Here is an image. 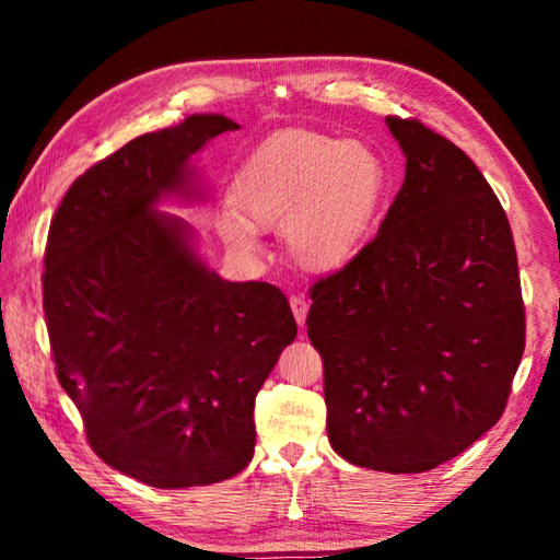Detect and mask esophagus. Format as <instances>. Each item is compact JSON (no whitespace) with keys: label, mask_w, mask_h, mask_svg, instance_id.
<instances>
[{"label":"esophagus","mask_w":560,"mask_h":560,"mask_svg":"<svg viewBox=\"0 0 560 560\" xmlns=\"http://www.w3.org/2000/svg\"><path fill=\"white\" fill-rule=\"evenodd\" d=\"M291 311H293V318H296V324L303 328L306 326V314H308V303L303 296H291Z\"/></svg>","instance_id":"esophagus-1"}]
</instances>
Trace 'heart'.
<instances>
[{
  "instance_id": "b5f03b06",
  "label": "heart",
  "mask_w": 560,
  "mask_h": 560,
  "mask_svg": "<svg viewBox=\"0 0 560 560\" xmlns=\"http://www.w3.org/2000/svg\"><path fill=\"white\" fill-rule=\"evenodd\" d=\"M390 195V170L375 148L324 132L293 130L261 143L232 185L220 234L232 252L254 254L257 232H281L301 269L334 273L371 240Z\"/></svg>"
}]
</instances>
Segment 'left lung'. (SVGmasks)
Masks as SVG:
<instances>
[{"instance_id": "obj_1", "label": "left lung", "mask_w": 560, "mask_h": 560, "mask_svg": "<svg viewBox=\"0 0 560 560\" xmlns=\"http://www.w3.org/2000/svg\"><path fill=\"white\" fill-rule=\"evenodd\" d=\"M405 183L375 240L311 289L328 440L355 467L420 474L499 422L524 355L504 207L479 167L420 120L385 118Z\"/></svg>"}]
</instances>
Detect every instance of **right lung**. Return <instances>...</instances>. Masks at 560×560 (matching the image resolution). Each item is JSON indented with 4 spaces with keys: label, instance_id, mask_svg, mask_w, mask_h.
<instances>
[{
    "label": "right lung",
    "instance_id": "1",
    "mask_svg": "<svg viewBox=\"0 0 560 560\" xmlns=\"http://www.w3.org/2000/svg\"><path fill=\"white\" fill-rule=\"evenodd\" d=\"M234 120L195 113L86 170L56 210L44 314L93 452L158 489L217 485L254 457V400L296 338L283 293L226 281L165 202H205L192 155Z\"/></svg>",
    "mask_w": 560,
    "mask_h": 560
}]
</instances>
